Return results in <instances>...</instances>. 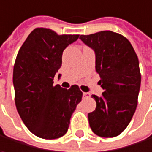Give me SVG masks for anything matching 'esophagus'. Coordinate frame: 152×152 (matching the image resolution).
<instances>
[{
	"mask_svg": "<svg viewBox=\"0 0 152 152\" xmlns=\"http://www.w3.org/2000/svg\"><path fill=\"white\" fill-rule=\"evenodd\" d=\"M90 96V94L89 93H87V92H84L83 93V97L84 98H88V97H89Z\"/></svg>",
	"mask_w": 152,
	"mask_h": 152,
	"instance_id": "esophagus-1",
	"label": "esophagus"
}]
</instances>
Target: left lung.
Returning a JSON list of instances; mask_svg holds the SVG:
<instances>
[{"instance_id": "1", "label": "left lung", "mask_w": 152, "mask_h": 152, "mask_svg": "<svg viewBox=\"0 0 152 152\" xmlns=\"http://www.w3.org/2000/svg\"><path fill=\"white\" fill-rule=\"evenodd\" d=\"M80 39L96 52V70L104 89L101 97L92 95L96 110L89 113L92 131L101 137H115L128 126L135 112L141 86L139 61L125 36L102 31Z\"/></svg>"}]
</instances>
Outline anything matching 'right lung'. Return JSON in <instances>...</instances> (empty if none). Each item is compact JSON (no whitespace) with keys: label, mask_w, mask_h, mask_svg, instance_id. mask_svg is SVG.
<instances>
[{"label":"right lung","mask_w":152,"mask_h":152,"mask_svg":"<svg viewBox=\"0 0 152 152\" xmlns=\"http://www.w3.org/2000/svg\"><path fill=\"white\" fill-rule=\"evenodd\" d=\"M79 36L35 28L18 53L13 69L16 107L26 127L39 138L51 140L65 134L81 101L78 85L69 89L53 85L63 51Z\"/></svg>","instance_id":"1"}]
</instances>
